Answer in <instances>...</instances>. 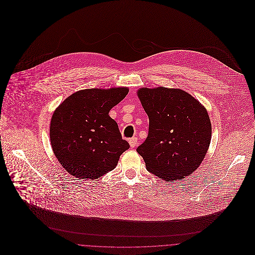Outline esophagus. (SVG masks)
Returning <instances> with one entry per match:
<instances>
[{
	"mask_svg": "<svg viewBox=\"0 0 255 255\" xmlns=\"http://www.w3.org/2000/svg\"><path fill=\"white\" fill-rule=\"evenodd\" d=\"M129 145H130V147H135V146L137 145V138L136 137H132V138H130L129 139Z\"/></svg>",
	"mask_w": 255,
	"mask_h": 255,
	"instance_id": "1",
	"label": "esophagus"
}]
</instances>
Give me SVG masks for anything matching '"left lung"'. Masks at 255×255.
I'll return each mask as SVG.
<instances>
[{"label": "left lung", "mask_w": 255, "mask_h": 255, "mask_svg": "<svg viewBox=\"0 0 255 255\" xmlns=\"http://www.w3.org/2000/svg\"><path fill=\"white\" fill-rule=\"evenodd\" d=\"M138 98L149 118L145 141L136 151L146 169L165 181H178L194 172L211 140L206 109L182 89L140 88Z\"/></svg>", "instance_id": "8db88e82"}]
</instances>
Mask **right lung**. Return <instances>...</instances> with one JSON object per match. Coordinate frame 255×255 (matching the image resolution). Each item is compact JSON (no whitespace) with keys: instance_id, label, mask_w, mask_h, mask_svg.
<instances>
[{"instance_id":"obj_1","label":"right lung","mask_w":255,"mask_h":255,"mask_svg":"<svg viewBox=\"0 0 255 255\" xmlns=\"http://www.w3.org/2000/svg\"><path fill=\"white\" fill-rule=\"evenodd\" d=\"M128 93L127 87L84 89L68 97L54 112L50 139L55 156L72 176L98 180L116 168L129 148L110 110Z\"/></svg>"}]
</instances>
